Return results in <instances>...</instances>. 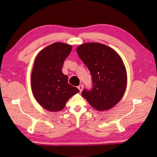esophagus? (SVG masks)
Instances as JSON below:
<instances>
[{
  "label": "esophagus",
  "instance_id": "34e87169",
  "mask_svg": "<svg viewBox=\"0 0 157 157\" xmlns=\"http://www.w3.org/2000/svg\"><path fill=\"white\" fill-rule=\"evenodd\" d=\"M78 90H80V92H82V90H83V88H84L83 85H82V84H80V85H79V86H78Z\"/></svg>",
  "mask_w": 157,
  "mask_h": 157
}]
</instances>
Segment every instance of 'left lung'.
Segmentation results:
<instances>
[{
  "mask_svg": "<svg viewBox=\"0 0 157 157\" xmlns=\"http://www.w3.org/2000/svg\"><path fill=\"white\" fill-rule=\"evenodd\" d=\"M77 52L92 75L93 88L82 96L99 111L110 109L121 101L127 86V73L117 52L105 44L88 42Z\"/></svg>",
  "mask_w": 157,
  "mask_h": 157,
  "instance_id": "1",
  "label": "left lung"
}]
</instances>
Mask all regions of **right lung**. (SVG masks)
I'll return each mask as SVG.
<instances>
[{
    "label": "right lung",
    "mask_w": 157,
    "mask_h": 157,
    "mask_svg": "<svg viewBox=\"0 0 157 157\" xmlns=\"http://www.w3.org/2000/svg\"><path fill=\"white\" fill-rule=\"evenodd\" d=\"M72 46L55 42L42 49L36 56L31 73V88L36 101L51 112L59 111L79 90L68 83L62 66Z\"/></svg>",
    "instance_id": "obj_1"
}]
</instances>
